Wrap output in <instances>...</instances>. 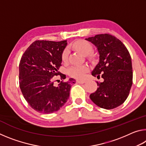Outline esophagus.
Here are the masks:
<instances>
[{
    "instance_id": "34e87169",
    "label": "esophagus",
    "mask_w": 146,
    "mask_h": 146,
    "mask_svg": "<svg viewBox=\"0 0 146 146\" xmlns=\"http://www.w3.org/2000/svg\"><path fill=\"white\" fill-rule=\"evenodd\" d=\"M76 83H78V84H84V83L86 82V81L81 80H76Z\"/></svg>"
}]
</instances>
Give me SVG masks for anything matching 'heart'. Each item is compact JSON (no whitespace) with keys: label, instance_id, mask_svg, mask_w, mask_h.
<instances>
[{"label":"heart","instance_id":"b5f03b06","mask_svg":"<svg viewBox=\"0 0 146 146\" xmlns=\"http://www.w3.org/2000/svg\"><path fill=\"white\" fill-rule=\"evenodd\" d=\"M74 48L84 55H88L92 53L93 50V46L90 43L85 40H79L73 44ZM69 55L68 49H65L62 53V60L63 62L67 61ZM89 70L88 66L84 65H73L71 66L66 70L68 75L71 77L75 78H83L86 73Z\"/></svg>","mask_w":146,"mask_h":146}]
</instances>
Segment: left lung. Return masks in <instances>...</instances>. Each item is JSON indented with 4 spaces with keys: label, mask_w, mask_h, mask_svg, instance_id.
Listing matches in <instances>:
<instances>
[{
    "label": "left lung",
    "mask_w": 146,
    "mask_h": 146,
    "mask_svg": "<svg viewBox=\"0 0 146 146\" xmlns=\"http://www.w3.org/2000/svg\"><path fill=\"white\" fill-rule=\"evenodd\" d=\"M86 40L97 48L99 62L92 75L104 78L97 82V91L91 93V100L101 108L111 110L125 102L133 84V69L131 55L126 47L111 35H97Z\"/></svg>",
    "instance_id": "obj_1"
}]
</instances>
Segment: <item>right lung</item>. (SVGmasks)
<instances>
[{
    "mask_svg": "<svg viewBox=\"0 0 146 146\" xmlns=\"http://www.w3.org/2000/svg\"><path fill=\"white\" fill-rule=\"evenodd\" d=\"M67 40H36L24 53L19 64V86L28 104L39 113L49 114L57 111L70 97L72 84L70 78L64 82L66 75L58 72L62 53ZM60 75L61 81L53 84V76Z\"/></svg>",
    "mask_w": 146,
    "mask_h": 146,
    "instance_id": "obj_1",
    "label": "right lung"
}]
</instances>
